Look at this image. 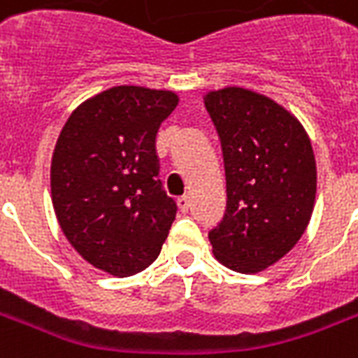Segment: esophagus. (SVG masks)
Listing matches in <instances>:
<instances>
[{
  "label": "esophagus",
  "instance_id": "obj_1",
  "mask_svg": "<svg viewBox=\"0 0 358 358\" xmlns=\"http://www.w3.org/2000/svg\"><path fill=\"white\" fill-rule=\"evenodd\" d=\"M189 207H192V201H189V197H187V195L180 197V199H178V209L182 210V213H187V210H189Z\"/></svg>",
  "mask_w": 358,
  "mask_h": 358
}]
</instances>
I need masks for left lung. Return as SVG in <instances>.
I'll return each instance as SVG.
<instances>
[{
    "label": "left lung",
    "mask_w": 358,
    "mask_h": 358,
    "mask_svg": "<svg viewBox=\"0 0 358 358\" xmlns=\"http://www.w3.org/2000/svg\"><path fill=\"white\" fill-rule=\"evenodd\" d=\"M203 103L226 169V213L209 232L213 255L234 272H263L295 248L313 217L310 138L293 113L255 90H210Z\"/></svg>",
    "instance_id": "left-lung-1"
}]
</instances>
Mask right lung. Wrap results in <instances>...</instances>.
<instances>
[{
  "instance_id": "right-lung-1",
  "label": "right lung",
  "mask_w": 358,
  "mask_h": 358,
  "mask_svg": "<svg viewBox=\"0 0 358 358\" xmlns=\"http://www.w3.org/2000/svg\"><path fill=\"white\" fill-rule=\"evenodd\" d=\"M180 97L113 86L82 101L51 157V203L69 243L95 268L132 276L155 261L176 217L159 176L157 132Z\"/></svg>"
}]
</instances>
